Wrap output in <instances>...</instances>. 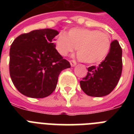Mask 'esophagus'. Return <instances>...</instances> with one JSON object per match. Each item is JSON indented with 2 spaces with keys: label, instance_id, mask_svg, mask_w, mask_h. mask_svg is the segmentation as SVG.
<instances>
[{
  "label": "esophagus",
  "instance_id": "obj_1",
  "mask_svg": "<svg viewBox=\"0 0 134 134\" xmlns=\"http://www.w3.org/2000/svg\"><path fill=\"white\" fill-rule=\"evenodd\" d=\"M70 65H71V67H75L76 65V63L74 60H71L70 61Z\"/></svg>",
  "mask_w": 134,
  "mask_h": 134
}]
</instances>
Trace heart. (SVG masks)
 Listing matches in <instances>:
<instances>
[{
	"label": "heart",
	"instance_id": "heart-1",
	"mask_svg": "<svg viewBox=\"0 0 134 134\" xmlns=\"http://www.w3.org/2000/svg\"><path fill=\"white\" fill-rule=\"evenodd\" d=\"M57 51L63 56L72 53L76 48L78 58L88 64H97L104 60L111 46L107 33L97 30L74 28L60 32L54 41Z\"/></svg>",
	"mask_w": 134,
	"mask_h": 134
}]
</instances>
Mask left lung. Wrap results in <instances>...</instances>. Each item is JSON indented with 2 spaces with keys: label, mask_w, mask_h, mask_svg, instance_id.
I'll return each instance as SVG.
<instances>
[{
  "label": "left lung",
  "mask_w": 134,
  "mask_h": 134,
  "mask_svg": "<svg viewBox=\"0 0 134 134\" xmlns=\"http://www.w3.org/2000/svg\"><path fill=\"white\" fill-rule=\"evenodd\" d=\"M122 51L117 40L113 41L108 54L98 66L88 68V74L80 81L82 90L88 96L101 97L113 90L122 74Z\"/></svg>",
  "instance_id": "8db88e82"
}]
</instances>
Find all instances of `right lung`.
<instances>
[{
	"label": "right lung",
	"instance_id": "1",
	"mask_svg": "<svg viewBox=\"0 0 134 134\" xmlns=\"http://www.w3.org/2000/svg\"><path fill=\"white\" fill-rule=\"evenodd\" d=\"M59 34L51 28L35 30L17 37L9 50V74L16 88L24 95L44 98L54 91L58 76L71 67L53 42Z\"/></svg>",
	"mask_w": 134,
	"mask_h": 134
}]
</instances>
